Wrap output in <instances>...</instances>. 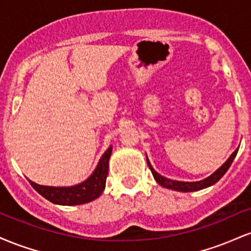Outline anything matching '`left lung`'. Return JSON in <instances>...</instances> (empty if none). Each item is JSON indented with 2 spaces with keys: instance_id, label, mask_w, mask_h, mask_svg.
I'll return each mask as SVG.
<instances>
[{
  "instance_id": "1",
  "label": "left lung",
  "mask_w": 251,
  "mask_h": 251,
  "mask_svg": "<svg viewBox=\"0 0 251 251\" xmlns=\"http://www.w3.org/2000/svg\"><path fill=\"white\" fill-rule=\"evenodd\" d=\"M237 152H238V149L232 152V154L227 158L226 162L224 163L220 169L216 170L214 174L209 176L208 178H205V179L200 180V181H179V180L169 179V178L163 177L162 175H159L158 172L154 171V169L152 168L151 163H150L148 157H146V162H148V165L150 170H151L152 175H153L154 179L157 180V183L160 184L163 188H168V189L176 190V191H181V192H192V191H198V190L209 188V186L214 185L215 183H217V181L220 180L224 175H226L227 170H229L230 165H231L232 162H234Z\"/></svg>"
}]
</instances>
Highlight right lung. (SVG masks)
<instances>
[{
	"instance_id": "1",
	"label": "right lung",
	"mask_w": 251,
	"mask_h": 251,
	"mask_svg": "<svg viewBox=\"0 0 251 251\" xmlns=\"http://www.w3.org/2000/svg\"><path fill=\"white\" fill-rule=\"evenodd\" d=\"M111 153L112 146H109L107 151L100 158L93 174L89 176L85 181L77 184V185L55 188V186L39 185L31 180H29V183L42 197H45L46 200L54 204L80 205V204L89 203V201L97 200L105 189L106 178L108 175V160Z\"/></svg>"
}]
</instances>
